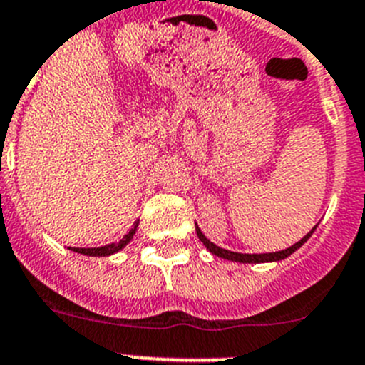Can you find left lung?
Wrapping results in <instances>:
<instances>
[{"instance_id":"1","label":"left lung","mask_w":365,"mask_h":365,"mask_svg":"<svg viewBox=\"0 0 365 365\" xmlns=\"http://www.w3.org/2000/svg\"><path fill=\"white\" fill-rule=\"evenodd\" d=\"M317 229V227H314ZM313 229V231H314ZM313 231L307 232V235L304 236V238L300 240V242H297L294 245H291V247L284 249V251H277V252H264V255H244V252H232V251H227V249H222L218 247V245H215L212 242H209V240L203 236V232L200 231L198 227H196V235H198V238L202 240L203 245H205L209 251L212 252V255L220 256V258H225V260H232V262H240V264H262V262H278V260H284V258H287L289 255H293L294 251H297L298 247H302V245L307 242V238H309L311 235H313Z\"/></svg>"}]
</instances>
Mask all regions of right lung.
Returning a JSON list of instances; mask_svg holds the SVG:
<instances>
[{
	"label": "right lung",
	"instance_id": "obj_1",
	"mask_svg": "<svg viewBox=\"0 0 365 365\" xmlns=\"http://www.w3.org/2000/svg\"><path fill=\"white\" fill-rule=\"evenodd\" d=\"M138 229V222H134L133 229H130L129 232H127L123 238L118 242V244H109V245H103V247H91V249H83V247H72V251L80 252V255H87V256H109V255H114V252H118L120 249L125 247L127 244H129L130 240H133L134 232H136Z\"/></svg>",
	"mask_w": 365,
	"mask_h": 365
}]
</instances>
